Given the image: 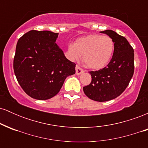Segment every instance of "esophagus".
Masks as SVG:
<instances>
[{
  "instance_id": "esophagus-1",
  "label": "esophagus",
  "mask_w": 148,
  "mask_h": 148,
  "mask_svg": "<svg viewBox=\"0 0 148 148\" xmlns=\"http://www.w3.org/2000/svg\"><path fill=\"white\" fill-rule=\"evenodd\" d=\"M84 72L85 71L82 68H81V67H79L78 65L76 66V74H77V75H80V74H81Z\"/></svg>"
}]
</instances>
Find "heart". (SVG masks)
Segmentation results:
<instances>
[{
    "label": "heart",
    "instance_id": "obj_1",
    "mask_svg": "<svg viewBox=\"0 0 148 148\" xmlns=\"http://www.w3.org/2000/svg\"><path fill=\"white\" fill-rule=\"evenodd\" d=\"M115 43L111 37L92 34L77 39L68 47L69 57L72 60L83 56L84 63L92 69H102L113 57Z\"/></svg>",
    "mask_w": 148,
    "mask_h": 148
}]
</instances>
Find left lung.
I'll list each match as a JSON object with an SVG mask.
<instances>
[{
    "label": "left lung",
    "mask_w": 148,
    "mask_h": 148,
    "mask_svg": "<svg viewBox=\"0 0 148 148\" xmlns=\"http://www.w3.org/2000/svg\"><path fill=\"white\" fill-rule=\"evenodd\" d=\"M100 33L111 37L115 43L113 57L106 67L91 71L92 81L83 88L88 98L94 101H109L125 91L134 72V52L127 39L111 30Z\"/></svg>",
    "instance_id": "1"
}]
</instances>
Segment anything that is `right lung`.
I'll return each instance as SVG.
<instances>
[{
	"instance_id": "obj_1",
	"label": "right lung",
	"mask_w": 148,
	"mask_h": 148,
	"mask_svg": "<svg viewBox=\"0 0 148 148\" xmlns=\"http://www.w3.org/2000/svg\"><path fill=\"white\" fill-rule=\"evenodd\" d=\"M58 36V33L49 30H30L16 44L15 76L33 99L46 100L56 95L66 78L76 72V64L64 56L56 43Z\"/></svg>"
}]
</instances>
